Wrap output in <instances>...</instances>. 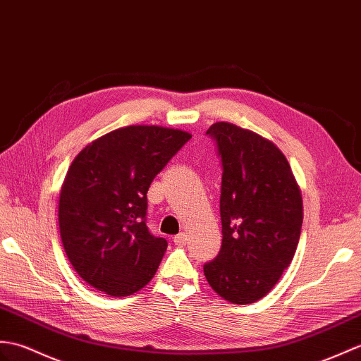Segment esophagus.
Listing matches in <instances>:
<instances>
[{"label":"esophagus","mask_w":361,"mask_h":361,"mask_svg":"<svg viewBox=\"0 0 361 361\" xmlns=\"http://www.w3.org/2000/svg\"><path fill=\"white\" fill-rule=\"evenodd\" d=\"M186 241H188V237H186V233H184V232H180L178 235L173 237V243L177 246H184V245H186Z\"/></svg>","instance_id":"esophagus-1"}]
</instances>
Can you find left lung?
<instances>
[{"label":"left lung","mask_w":361,"mask_h":361,"mask_svg":"<svg viewBox=\"0 0 361 361\" xmlns=\"http://www.w3.org/2000/svg\"><path fill=\"white\" fill-rule=\"evenodd\" d=\"M206 135L221 161V249L203 269L224 300L263 298L290 264L303 224V201L286 157L274 142L231 123Z\"/></svg>","instance_id":"8db88e82"}]
</instances>
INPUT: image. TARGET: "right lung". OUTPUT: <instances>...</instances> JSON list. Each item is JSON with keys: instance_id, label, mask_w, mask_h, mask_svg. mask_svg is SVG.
<instances>
[{"instance_id": "right-lung-1", "label": "right lung", "mask_w": 361, "mask_h": 361, "mask_svg": "<svg viewBox=\"0 0 361 361\" xmlns=\"http://www.w3.org/2000/svg\"><path fill=\"white\" fill-rule=\"evenodd\" d=\"M190 133L128 126L90 142L67 171L60 194L66 255L92 288L135 294L152 280L167 241L147 228V190Z\"/></svg>"}]
</instances>
